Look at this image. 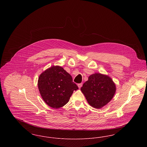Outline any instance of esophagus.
<instances>
[{
  "instance_id": "1",
  "label": "esophagus",
  "mask_w": 147,
  "mask_h": 147,
  "mask_svg": "<svg viewBox=\"0 0 147 147\" xmlns=\"http://www.w3.org/2000/svg\"><path fill=\"white\" fill-rule=\"evenodd\" d=\"M82 85H83V83H82L78 84V88H80L82 86Z\"/></svg>"
}]
</instances>
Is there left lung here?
Returning a JSON list of instances; mask_svg holds the SVG:
<instances>
[{"label":"left lung","instance_id":"left-lung-1","mask_svg":"<svg viewBox=\"0 0 147 147\" xmlns=\"http://www.w3.org/2000/svg\"><path fill=\"white\" fill-rule=\"evenodd\" d=\"M81 91L91 106L100 109L111 100L116 92V86L109 76L95 73L89 77Z\"/></svg>","mask_w":147,"mask_h":147}]
</instances>
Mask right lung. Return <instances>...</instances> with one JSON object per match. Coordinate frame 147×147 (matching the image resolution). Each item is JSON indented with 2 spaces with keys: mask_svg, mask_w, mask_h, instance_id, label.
<instances>
[{
  "mask_svg": "<svg viewBox=\"0 0 147 147\" xmlns=\"http://www.w3.org/2000/svg\"><path fill=\"white\" fill-rule=\"evenodd\" d=\"M38 87L43 100L54 109L65 105L73 91L78 89L70 74L57 65L51 67L39 76Z\"/></svg>",
  "mask_w": 147,
  "mask_h": 147,
  "instance_id": "add662e5",
  "label": "right lung"
}]
</instances>
